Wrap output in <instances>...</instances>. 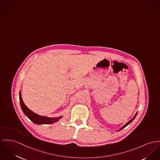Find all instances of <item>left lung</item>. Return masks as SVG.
<instances>
[{"label":"left lung","mask_w":160,"mask_h":160,"mask_svg":"<svg viewBox=\"0 0 160 160\" xmlns=\"http://www.w3.org/2000/svg\"><path fill=\"white\" fill-rule=\"evenodd\" d=\"M137 113H136V114H135V116H134V117L133 118H132V119H131V120H130V121H128V122H127V123H126V124H125V125H124V126H122V128H120V129H119V130H122V128H126V126H128V124H130V122H132V121H133V119H135V118L136 117V116H137Z\"/></svg>","instance_id":"8db88e82"}]
</instances>
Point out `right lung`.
<instances>
[{
  "label": "right lung",
  "mask_w": 160,
  "mask_h": 160,
  "mask_svg": "<svg viewBox=\"0 0 160 160\" xmlns=\"http://www.w3.org/2000/svg\"><path fill=\"white\" fill-rule=\"evenodd\" d=\"M19 99H20V104L22 110L25 113V115L32 122L36 124H53L54 122L58 121L62 117L59 118H48L46 117L40 116L30 110L25 105L22 99L21 93H19Z\"/></svg>",
  "instance_id": "right-lung-1"
}]
</instances>
